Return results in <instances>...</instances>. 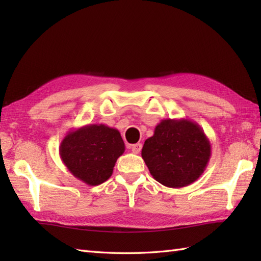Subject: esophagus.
Instances as JSON below:
<instances>
[{
    "label": "esophagus",
    "instance_id": "34e87169",
    "mask_svg": "<svg viewBox=\"0 0 261 261\" xmlns=\"http://www.w3.org/2000/svg\"><path fill=\"white\" fill-rule=\"evenodd\" d=\"M141 148H142L141 143H136V145H131L130 146V149H131L132 152H134V153H139L140 150H141Z\"/></svg>",
    "mask_w": 261,
    "mask_h": 261
}]
</instances>
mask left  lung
<instances>
[{"mask_svg": "<svg viewBox=\"0 0 261 261\" xmlns=\"http://www.w3.org/2000/svg\"><path fill=\"white\" fill-rule=\"evenodd\" d=\"M141 156L154 179L164 186L180 188L204 173L211 158V143L196 122L166 119L145 141Z\"/></svg>", "mask_w": 261, "mask_h": 261, "instance_id": "left-lung-1", "label": "left lung"}]
</instances>
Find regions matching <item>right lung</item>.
<instances>
[{
    "label": "right lung",
    "mask_w": 261,
    "mask_h": 261,
    "mask_svg": "<svg viewBox=\"0 0 261 261\" xmlns=\"http://www.w3.org/2000/svg\"><path fill=\"white\" fill-rule=\"evenodd\" d=\"M124 150L119 130L105 124H87L71 130L59 146L60 158L71 175L90 186L110 178Z\"/></svg>",
    "instance_id": "right-lung-1"
}]
</instances>
